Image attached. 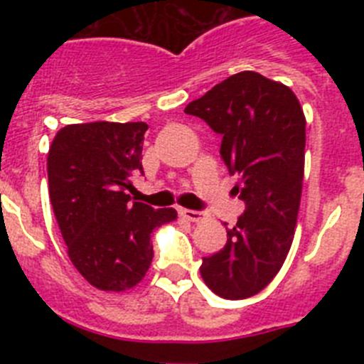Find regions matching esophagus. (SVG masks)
Masks as SVG:
<instances>
[{
  "mask_svg": "<svg viewBox=\"0 0 364 364\" xmlns=\"http://www.w3.org/2000/svg\"><path fill=\"white\" fill-rule=\"evenodd\" d=\"M180 215H182V217H184L186 220H189V222H200V220H204L205 217H208L204 211L186 210V208H182V210H180Z\"/></svg>",
  "mask_w": 364,
  "mask_h": 364,
  "instance_id": "1",
  "label": "esophagus"
}]
</instances>
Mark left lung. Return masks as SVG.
<instances>
[{"instance_id": "left-lung-1", "label": "left lung", "mask_w": 364, "mask_h": 364, "mask_svg": "<svg viewBox=\"0 0 364 364\" xmlns=\"http://www.w3.org/2000/svg\"><path fill=\"white\" fill-rule=\"evenodd\" d=\"M184 112L222 134V160L239 176L235 191L246 202L226 246L202 259L200 275L218 297H252L273 281L294 242L306 118L290 87L253 70L217 83Z\"/></svg>"}]
</instances>
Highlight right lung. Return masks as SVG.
<instances>
[{
  "label": "right lung",
  "mask_w": 364,
  "mask_h": 364,
  "mask_svg": "<svg viewBox=\"0 0 364 364\" xmlns=\"http://www.w3.org/2000/svg\"><path fill=\"white\" fill-rule=\"evenodd\" d=\"M144 122H91L60 129L47 154L49 197L70 262L89 284L124 291L146 277L151 233L176 220L173 208L131 202L142 169Z\"/></svg>",
  "instance_id": "obj_1"
}]
</instances>
